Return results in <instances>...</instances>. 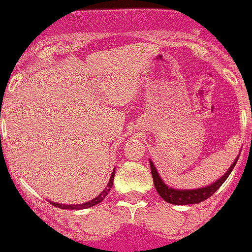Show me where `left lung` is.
<instances>
[{"label": "left lung", "instance_id": "left-lung-1", "mask_svg": "<svg viewBox=\"0 0 252 252\" xmlns=\"http://www.w3.org/2000/svg\"><path fill=\"white\" fill-rule=\"evenodd\" d=\"M239 157L235 158V160L232 162L231 166L229 167L227 172H225V174L222 177H220L218 181H215L214 183L209 184L207 187H202V188L196 189H177L172 188V187L167 186L163 182V179L160 178L159 173H158L157 168L155 167L152 160L150 159V166H151V172H152V178L153 183H155L156 190L159 194V196L162 199L166 200L167 203H171L174 205H187V204H198V203L203 202V200L208 199L209 196H212L218 189L221 187V184L224 183L227 179L229 174L231 173L234 167H235L236 162H238Z\"/></svg>", "mask_w": 252, "mask_h": 252}]
</instances>
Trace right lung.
I'll return each instance as SVG.
<instances>
[{"label": "right lung", "mask_w": 252, "mask_h": 252, "mask_svg": "<svg viewBox=\"0 0 252 252\" xmlns=\"http://www.w3.org/2000/svg\"><path fill=\"white\" fill-rule=\"evenodd\" d=\"M114 177H115V168H114V171H112L111 177H110V181H109V183H107L106 188H105L104 190H102L101 193L96 196V198H94V199H92V200H89V202H86V203H83V204H61V203H54V202H50V203H52L54 207H58V208H61V209H69V210H80V209H88V208L95 207L96 204L101 203L102 200L105 199V196L107 195V193L111 190L112 183H114Z\"/></svg>", "instance_id": "right-lung-1"}]
</instances>
